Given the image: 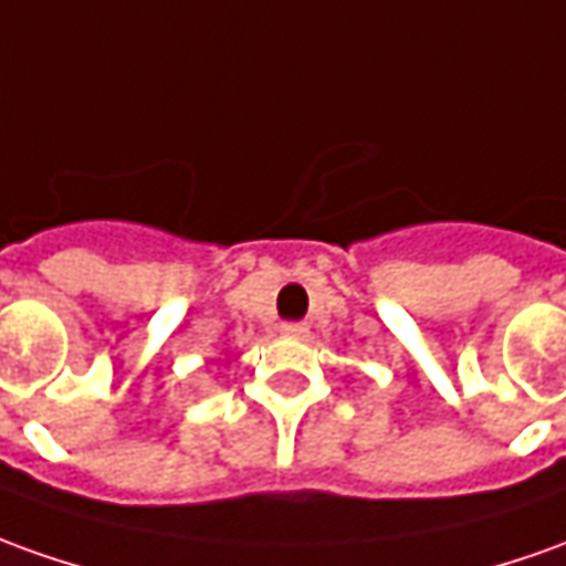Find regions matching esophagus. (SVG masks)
Masks as SVG:
<instances>
[{
	"label": "esophagus",
	"mask_w": 566,
	"mask_h": 566,
	"mask_svg": "<svg viewBox=\"0 0 566 566\" xmlns=\"http://www.w3.org/2000/svg\"><path fill=\"white\" fill-rule=\"evenodd\" d=\"M283 335H290V338H305L307 323H283Z\"/></svg>",
	"instance_id": "34e87169"
}]
</instances>
